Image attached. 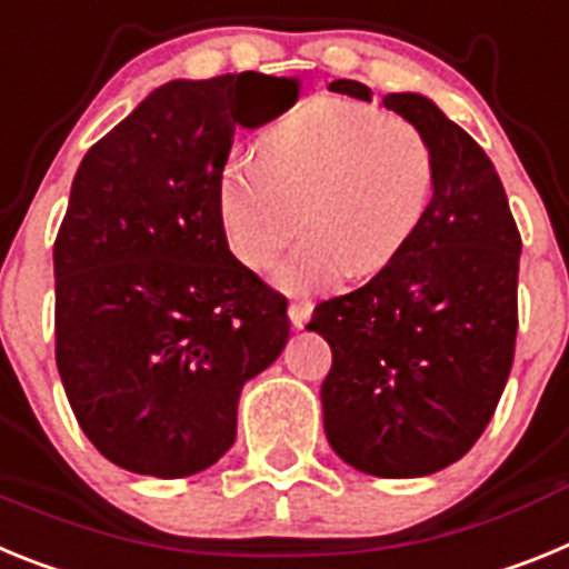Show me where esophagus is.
Wrapping results in <instances>:
<instances>
[{
    "instance_id": "34e87169",
    "label": "esophagus",
    "mask_w": 569,
    "mask_h": 569,
    "mask_svg": "<svg viewBox=\"0 0 569 569\" xmlns=\"http://www.w3.org/2000/svg\"><path fill=\"white\" fill-rule=\"evenodd\" d=\"M312 309H315L312 300H291L289 303L291 326H295V329H303V326L309 323V318H312Z\"/></svg>"
}]
</instances>
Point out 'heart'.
<instances>
[{
    "label": "heart",
    "instance_id": "obj_1",
    "mask_svg": "<svg viewBox=\"0 0 569 569\" xmlns=\"http://www.w3.org/2000/svg\"><path fill=\"white\" fill-rule=\"evenodd\" d=\"M435 182L438 162L421 128L318 97L274 122L257 154L226 160L217 209L231 251L254 271L269 269L303 226L309 237L274 280L312 291L383 269L427 217Z\"/></svg>",
    "mask_w": 569,
    "mask_h": 569
}]
</instances>
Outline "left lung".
Masks as SVG:
<instances>
[{"instance_id":"8db88e82","label":"left lung","mask_w":569,"mask_h":569,"mask_svg":"<svg viewBox=\"0 0 569 569\" xmlns=\"http://www.w3.org/2000/svg\"><path fill=\"white\" fill-rule=\"evenodd\" d=\"M332 91L372 100L363 82ZM383 106L418 126L438 162L427 217L360 289L315 306L332 346L320 387L332 449L360 472L418 478L456 463L492 421L516 358L521 234L490 157L421 93Z\"/></svg>"}]
</instances>
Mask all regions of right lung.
Returning a JSON list of instances; mask_svg holds the SVG:
<instances>
[{"label": "right lung", "instance_id": "add662e5", "mask_svg": "<svg viewBox=\"0 0 569 569\" xmlns=\"http://www.w3.org/2000/svg\"><path fill=\"white\" fill-rule=\"evenodd\" d=\"M298 100L295 79H174L88 148L53 243L57 369L88 441L140 476L211 467L240 389L289 340L286 298L229 251L217 182L234 128Z\"/></svg>", "mask_w": 569, "mask_h": 569}]
</instances>
